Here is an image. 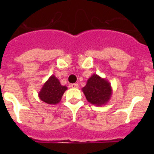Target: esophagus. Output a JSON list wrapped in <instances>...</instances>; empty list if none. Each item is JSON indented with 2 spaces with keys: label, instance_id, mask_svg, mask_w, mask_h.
<instances>
[{
  "label": "esophagus",
  "instance_id": "obj_1",
  "mask_svg": "<svg viewBox=\"0 0 154 154\" xmlns=\"http://www.w3.org/2000/svg\"><path fill=\"white\" fill-rule=\"evenodd\" d=\"M71 86L73 88H77L79 87V85L77 83H73V84H71Z\"/></svg>",
  "mask_w": 154,
  "mask_h": 154
}]
</instances>
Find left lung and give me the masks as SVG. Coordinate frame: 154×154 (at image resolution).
Wrapping results in <instances>:
<instances>
[{
    "mask_svg": "<svg viewBox=\"0 0 154 154\" xmlns=\"http://www.w3.org/2000/svg\"><path fill=\"white\" fill-rule=\"evenodd\" d=\"M86 100L97 106L106 105L112 94L111 84L105 78L94 74L88 79L86 86L82 88Z\"/></svg>",
    "mask_w": 154,
    "mask_h": 154,
    "instance_id": "8db88e82",
    "label": "left lung"
}]
</instances>
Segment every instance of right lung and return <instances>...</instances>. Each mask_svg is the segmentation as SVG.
I'll return each mask as SVG.
<instances>
[{
    "label": "right lung",
    "instance_id": "right-lung-1",
    "mask_svg": "<svg viewBox=\"0 0 154 154\" xmlns=\"http://www.w3.org/2000/svg\"><path fill=\"white\" fill-rule=\"evenodd\" d=\"M67 89V86H62L60 80L54 75H51L40 89L38 97L45 103L55 105L60 103Z\"/></svg>",
    "mask_w": 154,
    "mask_h": 154
}]
</instances>
